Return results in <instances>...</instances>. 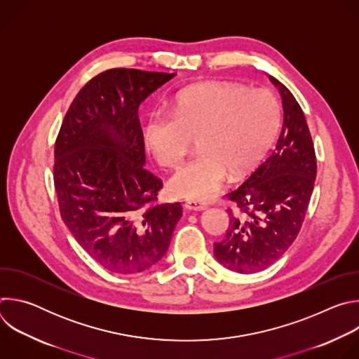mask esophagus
Segmentation results:
<instances>
[{"mask_svg":"<svg viewBox=\"0 0 359 359\" xmlns=\"http://www.w3.org/2000/svg\"><path fill=\"white\" fill-rule=\"evenodd\" d=\"M183 206H184L186 210H196V212L206 210V209H208V204H206V203L197 201V200H186Z\"/></svg>","mask_w":359,"mask_h":359,"instance_id":"34e87169","label":"esophagus"}]
</instances>
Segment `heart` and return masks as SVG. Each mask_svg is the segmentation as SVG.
Segmentation results:
<instances>
[{"mask_svg": "<svg viewBox=\"0 0 359 359\" xmlns=\"http://www.w3.org/2000/svg\"><path fill=\"white\" fill-rule=\"evenodd\" d=\"M280 123L276 96L263 88L208 82L179 93L172 118L150 115L143 140L156 162L176 168L191 137L200 155L184 163L169 180L176 197L208 200L236 175L254 168L264 156Z\"/></svg>", "mask_w": 359, "mask_h": 359, "instance_id": "heart-1", "label": "heart"}]
</instances>
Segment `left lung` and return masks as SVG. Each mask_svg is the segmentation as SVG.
<instances>
[{
    "instance_id": "obj_1",
    "label": "left lung",
    "mask_w": 359,
    "mask_h": 359,
    "mask_svg": "<svg viewBox=\"0 0 359 359\" xmlns=\"http://www.w3.org/2000/svg\"><path fill=\"white\" fill-rule=\"evenodd\" d=\"M283 107V126L271 155L226 196L237 204L229 212L223 241L215 257L226 269L251 274L274 264L295 240L317 176V159L304 112L292 93L274 76Z\"/></svg>"
}]
</instances>
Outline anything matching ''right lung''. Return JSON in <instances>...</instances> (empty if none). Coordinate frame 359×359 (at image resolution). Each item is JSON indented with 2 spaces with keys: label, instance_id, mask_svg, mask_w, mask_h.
I'll list each match as a JSON object with an SVG mask.
<instances>
[{
  "label": "right lung",
  "instance_id": "obj_1",
  "mask_svg": "<svg viewBox=\"0 0 359 359\" xmlns=\"http://www.w3.org/2000/svg\"><path fill=\"white\" fill-rule=\"evenodd\" d=\"M176 74L116 68L76 95L55 143L54 182L64 223L90 257L116 274L159 263L182 217L179 203L143 209L162 182L144 166L137 109Z\"/></svg>",
  "mask_w": 359,
  "mask_h": 359
}]
</instances>
